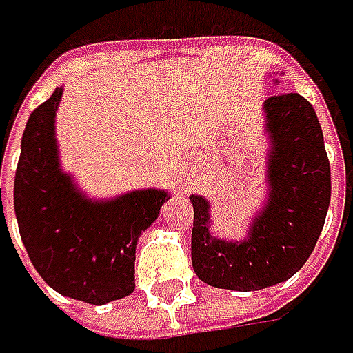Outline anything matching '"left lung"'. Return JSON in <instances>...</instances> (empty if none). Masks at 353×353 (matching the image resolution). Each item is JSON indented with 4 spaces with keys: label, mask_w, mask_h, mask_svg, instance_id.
Returning <instances> with one entry per match:
<instances>
[{
    "label": "left lung",
    "mask_w": 353,
    "mask_h": 353,
    "mask_svg": "<svg viewBox=\"0 0 353 353\" xmlns=\"http://www.w3.org/2000/svg\"><path fill=\"white\" fill-rule=\"evenodd\" d=\"M268 154V199L246 240L228 242L210 232V204L190 196L192 268L226 290H262L284 282L308 260L326 222L332 174L324 134L314 107L298 93L264 101Z\"/></svg>",
    "instance_id": "1"
}]
</instances>
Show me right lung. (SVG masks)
I'll return each mask as SVG.
<instances>
[{"label":"right lung","instance_id":"1","mask_svg":"<svg viewBox=\"0 0 353 353\" xmlns=\"http://www.w3.org/2000/svg\"><path fill=\"white\" fill-rule=\"evenodd\" d=\"M61 95L63 87L55 89L27 121L13 206L39 276L67 298L101 306L134 290L137 240L157 221L168 192L132 190L101 203L79 192L57 157L55 111Z\"/></svg>","mask_w":353,"mask_h":353}]
</instances>
